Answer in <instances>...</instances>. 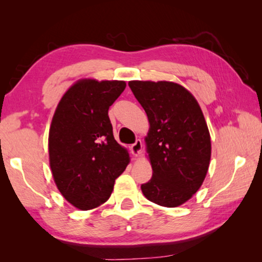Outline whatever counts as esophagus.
I'll return each mask as SVG.
<instances>
[{"label": "esophagus", "mask_w": 262, "mask_h": 262, "mask_svg": "<svg viewBox=\"0 0 262 262\" xmlns=\"http://www.w3.org/2000/svg\"><path fill=\"white\" fill-rule=\"evenodd\" d=\"M142 147H143V144H142V141L141 140H136L135 143L130 145L132 154L134 155L135 157L140 156V154L142 152Z\"/></svg>", "instance_id": "obj_1"}]
</instances>
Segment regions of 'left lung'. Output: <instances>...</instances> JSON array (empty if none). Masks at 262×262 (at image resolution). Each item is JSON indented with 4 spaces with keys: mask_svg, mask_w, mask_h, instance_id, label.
Returning a JSON list of instances; mask_svg holds the SVG:
<instances>
[{
    "mask_svg": "<svg viewBox=\"0 0 262 262\" xmlns=\"http://www.w3.org/2000/svg\"><path fill=\"white\" fill-rule=\"evenodd\" d=\"M144 108L149 130L144 137L152 177L142 193L156 205H184L205 180L211 156L210 134L202 110L187 89L167 81H129Z\"/></svg>",
    "mask_w": 262,
    "mask_h": 262,
    "instance_id": "left-lung-1",
    "label": "left lung"
}]
</instances>
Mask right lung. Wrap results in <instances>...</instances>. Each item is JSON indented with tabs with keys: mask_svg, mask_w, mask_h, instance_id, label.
<instances>
[{
	"mask_svg": "<svg viewBox=\"0 0 262 262\" xmlns=\"http://www.w3.org/2000/svg\"><path fill=\"white\" fill-rule=\"evenodd\" d=\"M125 81L81 78L62 96L48 134L53 179L70 205L90 210L108 200L115 179L130 162L115 141L108 108Z\"/></svg>",
	"mask_w": 262,
	"mask_h": 262,
	"instance_id": "obj_1",
	"label": "right lung"
}]
</instances>
